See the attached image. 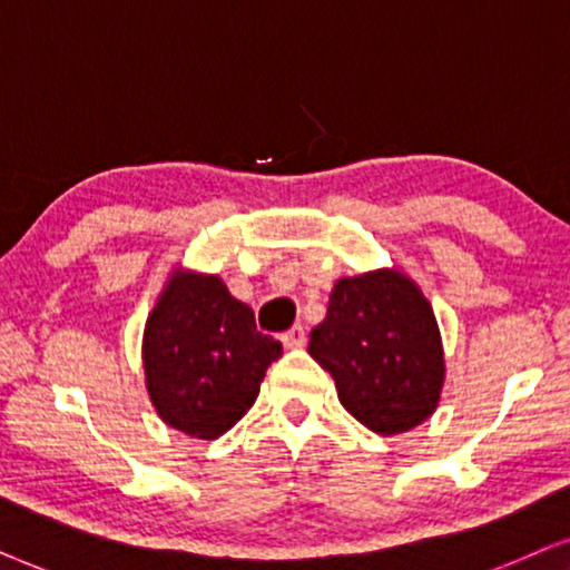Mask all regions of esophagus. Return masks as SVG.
<instances>
[{
	"label": "esophagus",
	"mask_w": 570,
	"mask_h": 570,
	"mask_svg": "<svg viewBox=\"0 0 570 570\" xmlns=\"http://www.w3.org/2000/svg\"><path fill=\"white\" fill-rule=\"evenodd\" d=\"M281 341H284V346H286V348H302V346H305V341H307V336H305V328H302L299 323H297V325H292V328L286 331L284 336H281Z\"/></svg>",
	"instance_id": "obj_1"
}]
</instances>
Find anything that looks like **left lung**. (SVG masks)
Instances as JSON below:
<instances>
[{
  "mask_svg": "<svg viewBox=\"0 0 570 570\" xmlns=\"http://www.w3.org/2000/svg\"><path fill=\"white\" fill-rule=\"evenodd\" d=\"M307 352L336 381L346 412L373 432L396 435L435 412L445 375L440 331L401 273L341 278Z\"/></svg>",
  "mask_w": 570,
  "mask_h": 570,
  "instance_id": "8db88e82",
  "label": "left lung"
}]
</instances>
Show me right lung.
Listing matches in <instances>:
<instances>
[{
    "mask_svg": "<svg viewBox=\"0 0 570 570\" xmlns=\"http://www.w3.org/2000/svg\"><path fill=\"white\" fill-rule=\"evenodd\" d=\"M281 352L222 278L177 271L142 338L150 401L166 424L214 440L255 404L265 370Z\"/></svg>",
    "mask_w": 570,
    "mask_h": 570,
    "instance_id": "1",
    "label": "right lung"
}]
</instances>
